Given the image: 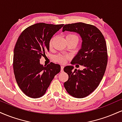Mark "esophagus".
I'll use <instances>...</instances> for the list:
<instances>
[{
  "label": "esophagus",
  "mask_w": 122,
  "mask_h": 122,
  "mask_svg": "<svg viewBox=\"0 0 122 122\" xmlns=\"http://www.w3.org/2000/svg\"><path fill=\"white\" fill-rule=\"evenodd\" d=\"M64 66L63 65L61 66V72H63V70H64Z\"/></svg>",
  "instance_id": "1"
}]
</instances>
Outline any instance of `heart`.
<instances>
[{"mask_svg": "<svg viewBox=\"0 0 122 122\" xmlns=\"http://www.w3.org/2000/svg\"><path fill=\"white\" fill-rule=\"evenodd\" d=\"M73 37H77L76 36H75V35L68 34V35H67L66 38L68 39V38H73ZM54 39V37L51 38L50 39V40L49 41V47H52ZM55 59L57 61H58V62H59L60 63H64L65 62L66 59V57L65 56H62V55H58V56H56L55 57Z\"/></svg>", "mask_w": 122, "mask_h": 122, "instance_id": "b5f03b06", "label": "heart"}]
</instances>
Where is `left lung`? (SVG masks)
Instances as JSON below:
<instances>
[{
	"label": "left lung",
	"instance_id": "1",
	"mask_svg": "<svg viewBox=\"0 0 122 122\" xmlns=\"http://www.w3.org/2000/svg\"><path fill=\"white\" fill-rule=\"evenodd\" d=\"M75 32L80 35L81 49L72 60L71 64L83 65L84 68L74 70L72 65L66 66L64 72L69 79L64 87L70 95L83 98L93 92L103 79L107 64V50L106 40L97 27L79 22L64 25L62 31Z\"/></svg>",
	"mask_w": 122,
	"mask_h": 122
}]
</instances>
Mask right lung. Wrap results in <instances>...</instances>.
<instances>
[{"mask_svg":"<svg viewBox=\"0 0 122 122\" xmlns=\"http://www.w3.org/2000/svg\"><path fill=\"white\" fill-rule=\"evenodd\" d=\"M62 25L36 23L21 33L14 50V72L18 86L29 97L39 98L46 92L60 72L59 64H40L42 56L49 50V41Z\"/></svg>","mask_w":122,"mask_h":122,"instance_id":"right-lung-1","label":"right lung"}]
</instances>
